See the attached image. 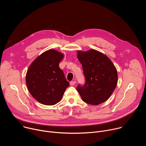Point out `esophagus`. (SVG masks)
<instances>
[{
    "label": "esophagus",
    "mask_w": 146,
    "mask_h": 146,
    "mask_svg": "<svg viewBox=\"0 0 146 146\" xmlns=\"http://www.w3.org/2000/svg\"><path fill=\"white\" fill-rule=\"evenodd\" d=\"M76 83V81H72L70 82V86H73L75 85Z\"/></svg>",
    "instance_id": "1"
}]
</instances>
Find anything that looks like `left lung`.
<instances>
[{
    "mask_svg": "<svg viewBox=\"0 0 146 146\" xmlns=\"http://www.w3.org/2000/svg\"><path fill=\"white\" fill-rule=\"evenodd\" d=\"M77 58L86 78L84 86L77 87L82 100L92 105L106 101L118 81L117 71L111 60L105 54L93 49L77 51Z\"/></svg>",
    "mask_w": 146,
    "mask_h": 146,
    "instance_id": "obj_1",
    "label": "left lung"
}]
</instances>
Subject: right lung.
I'll use <instances>...</instances> for the list:
<instances>
[{
    "label": "right lung",
    "instance_id": "1",
    "mask_svg": "<svg viewBox=\"0 0 146 146\" xmlns=\"http://www.w3.org/2000/svg\"><path fill=\"white\" fill-rule=\"evenodd\" d=\"M64 55L55 50L38 56L29 67L26 84L32 96L44 105H54L60 101L69 86L59 64Z\"/></svg>",
    "mask_w": 146,
    "mask_h": 146
}]
</instances>
